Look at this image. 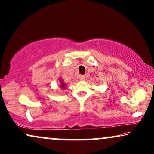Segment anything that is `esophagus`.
<instances>
[{"instance_id": "obj_1", "label": "esophagus", "mask_w": 154, "mask_h": 154, "mask_svg": "<svg viewBox=\"0 0 154 154\" xmlns=\"http://www.w3.org/2000/svg\"><path fill=\"white\" fill-rule=\"evenodd\" d=\"M85 76L84 75H81V76H80V81H85Z\"/></svg>"}]
</instances>
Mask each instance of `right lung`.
I'll return each mask as SVG.
<instances>
[{
	"instance_id": "obj_1",
	"label": "right lung",
	"mask_w": 154,
	"mask_h": 154,
	"mask_svg": "<svg viewBox=\"0 0 154 154\" xmlns=\"http://www.w3.org/2000/svg\"><path fill=\"white\" fill-rule=\"evenodd\" d=\"M59 83H60L59 86L61 87L62 89H66V85H67L66 83H65L64 82H63V80L61 79V78H59Z\"/></svg>"
}]
</instances>
